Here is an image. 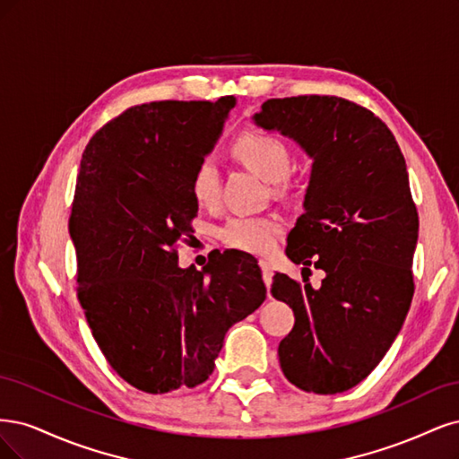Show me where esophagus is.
I'll return each mask as SVG.
<instances>
[{
    "instance_id": "obj_1",
    "label": "esophagus",
    "mask_w": 459,
    "mask_h": 459,
    "mask_svg": "<svg viewBox=\"0 0 459 459\" xmlns=\"http://www.w3.org/2000/svg\"><path fill=\"white\" fill-rule=\"evenodd\" d=\"M259 267H261V271H263L264 284H267V288H271V282H273V264H271L267 259H261V261H259Z\"/></svg>"
}]
</instances>
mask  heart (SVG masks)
Here are the masks:
<instances>
[{
  "label": "heart",
  "instance_id": "1",
  "mask_svg": "<svg viewBox=\"0 0 459 459\" xmlns=\"http://www.w3.org/2000/svg\"><path fill=\"white\" fill-rule=\"evenodd\" d=\"M232 152L264 181L276 183L278 192L286 188V177L291 169V152L286 141L267 131L249 129L232 143ZM188 185L192 198L202 208H213L219 202L221 175L212 156L198 160ZM284 229V221L276 215H234L219 229V238L232 249L269 255L276 249Z\"/></svg>",
  "mask_w": 459,
  "mask_h": 459
}]
</instances>
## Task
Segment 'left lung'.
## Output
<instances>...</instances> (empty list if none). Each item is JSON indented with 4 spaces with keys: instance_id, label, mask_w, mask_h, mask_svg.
<instances>
[{
    "instance_id": "obj_1",
    "label": "left lung",
    "mask_w": 459,
    "mask_h": 459,
    "mask_svg": "<svg viewBox=\"0 0 459 459\" xmlns=\"http://www.w3.org/2000/svg\"><path fill=\"white\" fill-rule=\"evenodd\" d=\"M254 122L313 160L286 255L326 273L318 290L274 274L273 298L295 315L278 345L280 366L307 393H343L385 357L411 303L420 219L406 161L391 129L342 97L269 99Z\"/></svg>"
}]
</instances>
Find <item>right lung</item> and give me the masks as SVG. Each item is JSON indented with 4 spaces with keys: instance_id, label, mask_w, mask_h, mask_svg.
Wrapping results in <instances>:
<instances>
[{
    "instance_id": "1",
    "label": "right lung",
    "mask_w": 459,
    "mask_h": 459,
    "mask_svg": "<svg viewBox=\"0 0 459 459\" xmlns=\"http://www.w3.org/2000/svg\"><path fill=\"white\" fill-rule=\"evenodd\" d=\"M232 95L131 107L85 146L68 221L78 299L116 374L151 394L208 379L225 333L267 298L257 259L177 264L198 204L190 173L223 133ZM186 242V240H185Z\"/></svg>"
}]
</instances>
